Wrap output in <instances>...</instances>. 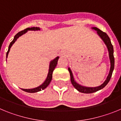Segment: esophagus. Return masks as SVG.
<instances>
[{
    "instance_id": "34e87169",
    "label": "esophagus",
    "mask_w": 121,
    "mask_h": 121,
    "mask_svg": "<svg viewBox=\"0 0 121 121\" xmlns=\"http://www.w3.org/2000/svg\"><path fill=\"white\" fill-rule=\"evenodd\" d=\"M60 56L62 57H65V56H67V53H66L65 51H62L60 53Z\"/></svg>"
}]
</instances>
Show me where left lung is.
Listing matches in <instances>:
<instances>
[{
	"mask_svg": "<svg viewBox=\"0 0 121 121\" xmlns=\"http://www.w3.org/2000/svg\"><path fill=\"white\" fill-rule=\"evenodd\" d=\"M91 28L96 31L98 35L102 39V40L104 42L105 44L106 45L107 47L108 48V51L109 58H110V69L108 75L106 80L104 81L103 84H101L100 86H96V87H87V86H82V85H79V84H78L74 81L72 72H71L70 68H68V71L70 72V79H71V84H72L74 87L77 90L79 91V92L83 93H92L96 92L97 91H99L100 90L102 89L104 87L106 86L108 83L109 81H110V80L113 70H114V67H115V58H114V55H113V47L112 45V43H111V40L110 39V37H108V36L107 35L106 33L98 29V28L93 27Z\"/></svg>",
	"mask_w": 121,
	"mask_h": 121,
	"instance_id": "8db88e82",
	"label": "left lung"
}]
</instances>
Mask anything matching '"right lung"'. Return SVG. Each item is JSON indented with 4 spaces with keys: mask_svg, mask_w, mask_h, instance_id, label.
<instances>
[{
    "mask_svg": "<svg viewBox=\"0 0 121 121\" xmlns=\"http://www.w3.org/2000/svg\"><path fill=\"white\" fill-rule=\"evenodd\" d=\"M40 29L39 27H31V28H27L25 29L24 30H22L21 31L19 32L17 34L15 35L14 37V39L13 40V41L11 42L10 43L9 45V47H8V50L7 51V53H6V58L8 57V53H9V50H10L11 47V46L13 45L14 43L16 40L19 38L20 36H21L22 35H23V34L25 33H26L29 30H31V31H37V30H40ZM59 59V57H56L55 59H54L53 60H52L50 63V66H49V71H48V76L47 78L46 79L45 81H44L43 84L40 85V86H37L36 88H31V89H23V88H21L23 91H26V92L28 93H36L38 92V91H40L42 90L45 89V88H47L48 86V85L50 84V83L51 82V79H52V74H53V72L54 71V68H56V65H57V60Z\"/></svg>",
    "mask_w": 121,
    "mask_h": 121,
    "instance_id": "1",
    "label": "right lung"
}]
</instances>
